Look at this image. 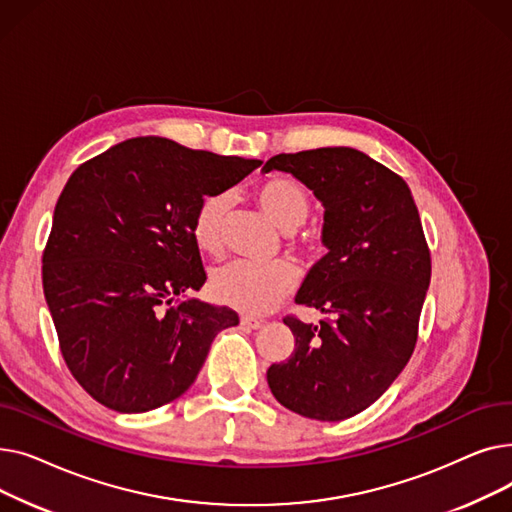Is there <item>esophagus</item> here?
<instances>
[{"mask_svg":"<svg viewBox=\"0 0 512 512\" xmlns=\"http://www.w3.org/2000/svg\"><path fill=\"white\" fill-rule=\"evenodd\" d=\"M240 326L247 328V330H259V328L263 326V321H261V319H255V317L242 315V317H240Z\"/></svg>","mask_w":512,"mask_h":512,"instance_id":"obj_1","label":"esophagus"}]
</instances>
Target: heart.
Instances as JSON below:
<instances>
[{"label":"heart","mask_w":512,"mask_h":512,"mask_svg":"<svg viewBox=\"0 0 512 512\" xmlns=\"http://www.w3.org/2000/svg\"><path fill=\"white\" fill-rule=\"evenodd\" d=\"M261 209L286 232L301 228L311 213L307 188L294 178L276 176L257 188ZM232 207L230 191L209 193L193 218V238L205 253L218 255L224 247V228ZM299 284L297 265L288 259L272 263L230 261L211 274L213 299L242 313L261 315L280 305Z\"/></svg>","instance_id":"obj_1"}]
</instances>
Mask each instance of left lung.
<instances>
[{"instance_id": "left-lung-1", "label": "left lung", "mask_w": 512, "mask_h": 512, "mask_svg": "<svg viewBox=\"0 0 512 512\" xmlns=\"http://www.w3.org/2000/svg\"><path fill=\"white\" fill-rule=\"evenodd\" d=\"M288 172L324 203L328 253L297 303L326 313L319 326L286 315L294 351L267 369L280 405L317 421L373 405L409 363L432 257L407 182L351 147L280 153L263 172Z\"/></svg>"}]
</instances>
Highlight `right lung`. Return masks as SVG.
<instances>
[{"label": "right lung", "instance_id": "right-lung-1", "mask_svg": "<svg viewBox=\"0 0 512 512\" xmlns=\"http://www.w3.org/2000/svg\"><path fill=\"white\" fill-rule=\"evenodd\" d=\"M259 159L137 137L80 164L53 211L43 292L62 357L103 407L145 413L184 394L238 315L184 297L207 276L193 238L199 203Z\"/></svg>", "mask_w": 512, "mask_h": 512}]
</instances>
